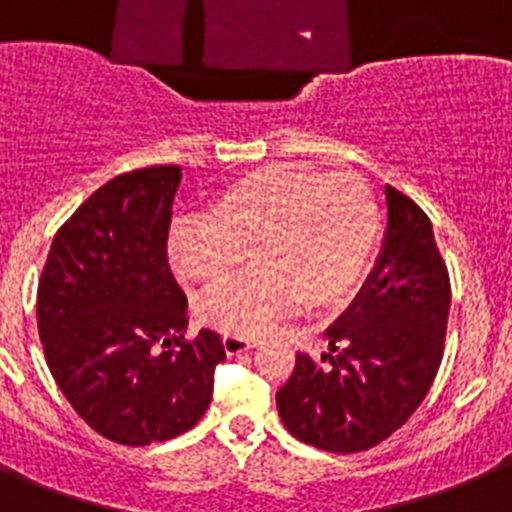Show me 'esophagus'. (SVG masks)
<instances>
[{"label":"esophagus","instance_id":"esophagus-1","mask_svg":"<svg viewBox=\"0 0 512 512\" xmlns=\"http://www.w3.org/2000/svg\"><path fill=\"white\" fill-rule=\"evenodd\" d=\"M222 345H225V350L230 353V356H238V353H243V350L256 348V340L246 335H232V332H227V335L222 337Z\"/></svg>","mask_w":512,"mask_h":512}]
</instances>
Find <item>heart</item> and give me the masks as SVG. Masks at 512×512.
I'll return each instance as SVG.
<instances>
[{
  "label": "heart",
  "mask_w": 512,
  "mask_h": 512,
  "mask_svg": "<svg viewBox=\"0 0 512 512\" xmlns=\"http://www.w3.org/2000/svg\"><path fill=\"white\" fill-rule=\"evenodd\" d=\"M382 214L356 175L274 164L240 177L204 219L172 227L170 256L180 280L227 282L253 251L259 266L198 301L201 322L259 335L295 308L327 311L350 301L377 253Z\"/></svg>",
  "instance_id": "obj_1"
}]
</instances>
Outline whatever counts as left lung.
Instances as JSON below:
<instances>
[{
  "mask_svg": "<svg viewBox=\"0 0 512 512\" xmlns=\"http://www.w3.org/2000/svg\"><path fill=\"white\" fill-rule=\"evenodd\" d=\"M387 238L353 306L327 329L329 353H295L277 411L295 439L363 453L395 434L437 377L450 274L424 209L387 185Z\"/></svg>",
  "mask_w": 512,
  "mask_h": 512,
  "instance_id": "1",
  "label": "left lung"
}]
</instances>
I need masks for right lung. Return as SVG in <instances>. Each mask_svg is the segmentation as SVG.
Returning <instances> with one entry per match:
<instances>
[{"label":"right lung","mask_w":512,"mask_h":512,"mask_svg":"<svg viewBox=\"0 0 512 512\" xmlns=\"http://www.w3.org/2000/svg\"><path fill=\"white\" fill-rule=\"evenodd\" d=\"M177 164L112 177L54 235L38 280V335L54 382L117 445L188 432L225 361L217 332L188 335V298L167 259Z\"/></svg>","instance_id":"right-lung-1"}]
</instances>
